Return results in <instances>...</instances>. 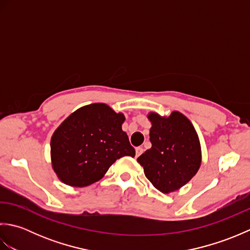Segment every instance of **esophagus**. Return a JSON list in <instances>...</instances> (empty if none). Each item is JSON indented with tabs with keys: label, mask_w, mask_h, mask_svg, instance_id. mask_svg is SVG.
I'll list each match as a JSON object with an SVG mask.
<instances>
[{
	"label": "esophagus",
	"mask_w": 250,
	"mask_h": 250,
	"mask_svg": "<svg viewBox=\"0 0 250 250\" xmlns=\"http://www.w3.org/2000/svg\"><path fill=\"white\" fill-rule=\"evenodd\" d=\"M143 150H144V149H143L142 147H137L136 149H135V157H136V158L140 157V156L142 155V153H143Z\"/></svg>",
	"instance_id": "1"
}]
</instances>
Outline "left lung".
Instances as JSON below:
<instances>
[{
    "mask_svg": "<svg viewBox=\"0 0 250 250\" xmlns=\"http://www.w3.org/2000/svg\"><path fill=\"white\" fill-rule=\"evenodd\" d=\"M150 149L137 158L145 176L163 193L182 188L199 171L202 153L191 121L179 111L168 117L149 113Z\"/></svg>",
    "mask_w": 250,
    "mask_h": 250,
    "instance_id": "8db88e82",
    "label": "left lung"
}]
</instances>
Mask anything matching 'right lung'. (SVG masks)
Here are the masks:
<instances>
[{
	"mask_svg": "<svg viewBox=\"0 0 250 250\" xmlns=\"http://www.w3.org/2000/svg\"><path fill=\"white\" fill-rule=\"evenodd\" d=\"M125 120L108 105L94 103L74 111L51 136L52 168L62 183L86 187L98 182L121 157L135 156L122 131Z\"/></svg>",
	"mask_w": 250,
	"mask_h": 250,
	"instance_id": "1",
	"label": "right lung"
}]
</instances>
